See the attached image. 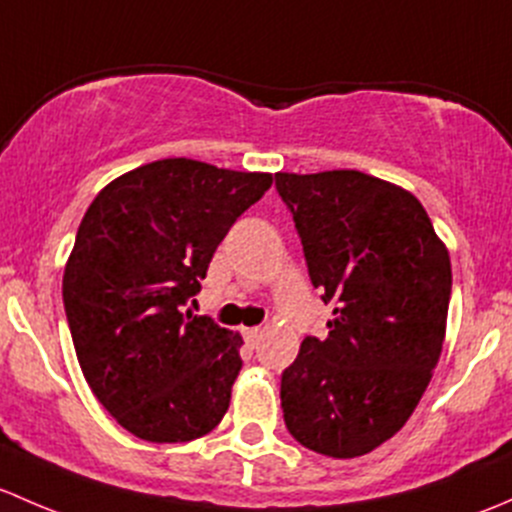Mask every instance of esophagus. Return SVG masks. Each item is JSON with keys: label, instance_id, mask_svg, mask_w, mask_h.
I'll return each instance as SVG.
<instances>
[{"label": "esophagus", "instance_id": "34e87169", "mask_svg": "<svg viewBox=\"0 0 512 512\" xmlns=\"http://www.w3.org/2000/svg\"><path fill=\"white\" fill-rule=\"evenodd\" d=\"M258 335H261V328H244V337H246V342H251V345H256Z\"/></svg>", "mask_w": 512, "mask_h": 512}]
</instances>
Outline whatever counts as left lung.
I'll use <instances>...</instances> for the list:
<instances>
[{
  "instance_id": "1",
  "label": "left lung",
  "mask_w": 512,
  "mask_h": 512,
  "mask_svg": "<svg viewBox=\"0 0 512 512\" xmlns=\"http://www.w3.org/2000/svg\"><path fill=\"white\" fill-rule=\"evenodd\" d=\"M310 283L333 320L281 374L288 431L305 449L365 456L426 392L444 345L449 251L414 194L357 170L276 175Z\"/></svg>"
}]
</instances>
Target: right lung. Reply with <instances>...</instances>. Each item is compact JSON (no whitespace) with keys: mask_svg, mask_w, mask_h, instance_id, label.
Segmentation results:
<instances>
[{"mask_svg":"<svg viewBox=\"0 0 512 512\" xmlns=\"http://www.w3.org/2000/svg\"><path fill=\"white\" fill-rule=\"evenodd\" d=\"M271 182L170 157L110 182L78 226L63 273L73 347L98 402L138 439L182 444L224 419L241 337L184 305Z\"/></svg>","mask_w":512,"mask_h":512,"instance_id":"add662e5","label":"right lung"}]
</instances>
